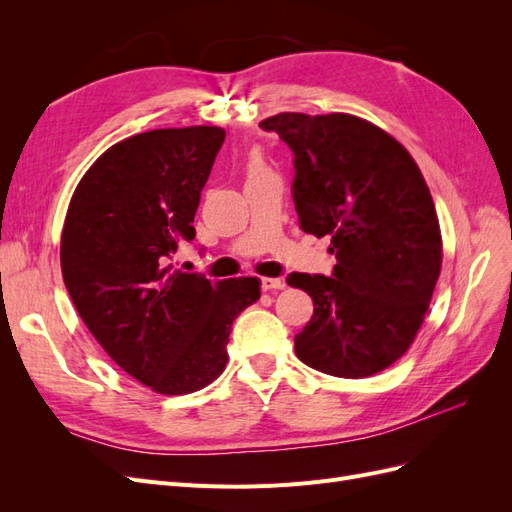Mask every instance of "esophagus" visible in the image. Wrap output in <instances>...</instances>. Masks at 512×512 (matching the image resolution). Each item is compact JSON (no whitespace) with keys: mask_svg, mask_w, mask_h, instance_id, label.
<instances>
[{"mask_svg":"<svg viewBox=\"0 0 512 512\" xmlns=\"http://www.w3.org/2000/svg\"><path fill=\"white\" fill-rule=\"evenodd\" d=\"M286 284L280 277H262L260 280V288L262 290H282Z\"/></svg>","mask_w":512,"mask_h":512,"instance_id":"34e87169","label":"esophagus"}]
</instances>
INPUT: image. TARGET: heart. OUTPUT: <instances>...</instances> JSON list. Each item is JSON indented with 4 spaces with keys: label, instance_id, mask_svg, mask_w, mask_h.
I'll list each match as a JSON object with an SVG mask.
<instances>
[{
    "label": "heart",
    "instance_id": "heart-1",
    "mask_svg": "<svg viewBox=\"0 0 512 512\" xmlns=\"http://www.w3.org/2000/svg\"><path fill=\"white\" fill-rule=\"evenodd\" d=\"M258 168H262V166H260V162H254V166H252V170H258Z\"/></svg>",
    "mask_w": 512,
    "mask_h": 512
}]
</instances>
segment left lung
<instances>
[{
  "mask_svg": "<svg viewBox=\"0 0 512 512\" xmlns=\"http://www.w3.org/2000/svg\"><path fill=\"white\" fill-rule=\"evenodd\" d=\"M292 149V200L309 235L331 237V277L290 273L314 316L294 352L337 378H367L414 342L442 267L427 183L410 153L354 115L280 113L260 123Z\"/></svg>",
  "mask_w": 512,
  "mask_h": 512,
  "instance_id": "left-lung-1",
  "label": "left lung"
}]
</instances>
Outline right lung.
<instances>
[{
    "label": "right lung",
    "instance_id": "1",
    "mask_svg": "<svg viewBox=\"0 0 512 512\" xmlns=\"http://www.w3.org/2000/svg\"><path fill=\"white\" fill-rule=\"evenodd\" d=\"M224 138L222 128L196 126L113 145L76 185L61 232L76 312L123 371L162 395L218 378L232 320L260 299L256 277L211 282L168 265L196 237L200 192Z\"/></svg>",
    "mask_w": 512,
    "mask_h": 512
}]
</instances>
